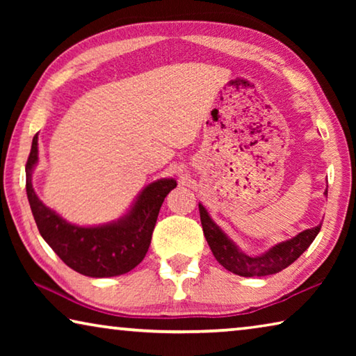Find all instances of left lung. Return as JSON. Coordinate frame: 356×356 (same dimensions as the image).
I'll return each mask as SVG.
<instances>
[{
	"label": "left lung",
	"mask_w": 356,
	"mask_h": 356,
	"mask_svg": "<svg viewBox=\"0 0 356 356\" xmlns=\"http://www.w3.org/2000/svg\"><path fill=\"white\" fill-rule=\"evenodd\" d=\"M325 195H328V190H325ZM200 215L204 236H206L216 261L229 272L238 276H246V278L275 275L289 267L309 248V245L314 242L322 227V225H318L316 227L306 229L293 238L272 246L261 256H248L243 251H240L232 240L215 225L202 204H200Z\"/></svg>",
	"instance_id": "1"
}]
</instances>
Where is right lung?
I'll return each instance as SVG.
<instances>
[{"label": "right lung", "mask_w": 356, "mask_h": 356, "mask_svg": "<svg viewBox=\"0 0 356 356\" xmlns=\"http://www.w3.org/2000/svg\"><path fill=\"white\" fill-rule=\"evenodd\" d=\"M38 135L26 161V195L42 238L72 270L91 278L124 275L140 264L149 250L160 207L176 188L174 179H160L144 188L122 218L104 226L70 225L42 202L31 184L39 159Z\"/></svg>", "instance_id": "1"}]
</instances>
